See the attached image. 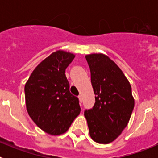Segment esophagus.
I'll return each instance as SVG.
<instances>
[{"instance_id":"esophagus-1","label":"esophagus","mask_w":158,"mask_h":158,"mask_svg":"<svg viewBox=\"0 0 158 158\" xmlns=\"http://www.w3.org/2000/svg\"><path fill=\"white\" fill-rule=\"evenodd\" d=\"M78 98H79V101H80V103H82V101H83V100H82V96H81V95H79V96H78Z\"/></svg>"}]
</instances>
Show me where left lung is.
Listing matches in <instances>:
<instances>
[{"label":"left lung","instance_id":"8db88e82","mask_svg":"<svg viewBox=\"0 0 158 158\" xmlns=\"http://www.w3.org/2000/svg\"><path fill=\"white\" fill-rule=\"evenodd\" d=\"M91 72L95 104L85 111L89 135L100 144L118 138L131 118L135 107L131 86L114 61L104 54L85 55Z\"/></svg>","mask_w":158,"mask_h":158}]
</instances>
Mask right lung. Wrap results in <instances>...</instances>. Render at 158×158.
Here are the masks:
<instances>
[{
    "instance_id": "1",
    "label": "right lung",
    "mask_w": 158,
    "mask_h": 158,
    "mask_svg": "<svg viewBox=\"0 0 158 158\" xmlns=\"http://www.w3.org/2000/svg\"><path fill=\"white\" fill-rule=\"evenodd\" d=\"M75 55L57 51L42 61L25 84L29 116L40 129L51 135L65 133L81 112L79 100L69 92L65 69Z\"/></svg>"
}]
</instances>
